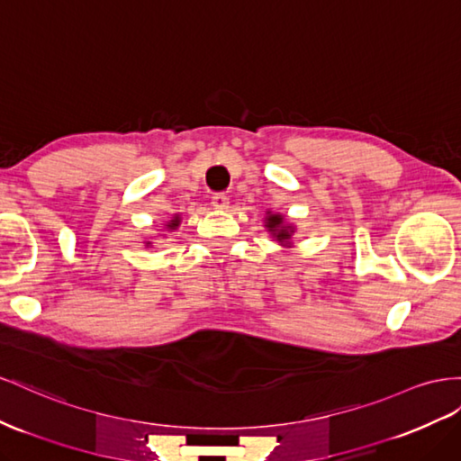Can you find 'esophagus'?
I'll list each match as a JSON object with an SVG mask.
<instances>
[{
    "mask_svg": "<svg viewBox=\"0 0 461 461\" xmlns=\"http://www.w3.org/2000/svg\"><path fill=\"white\" fill-rule=\"evenodd\" d=\"M211 205L219 211H225V209H229V197L225 194H215L213 197H211Z\"/></svg>",
    "mask_w": 461,
    "mask_h": 461,
    "instance_id": "esophagus-1",
    "label": "esophagus"
}]
</instances>
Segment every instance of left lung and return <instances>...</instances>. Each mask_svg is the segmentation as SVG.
<instances>
[{
    "label": "left lung",
    "mask_w": 461,
    "mask_h": 461,
    "mask_svg": "<svg viewBox=\"0 0 461 461\" xmlns=\"http://www.w3.org/2000/svg\"><path fill=\"white\" fill-rule=\"evenodd\" d=\"M264 227L269 232L273 240H277L283 248L293 246V236L296 234V227L287 221V217L281 213H273V211H266Z\"/></svg>",
    "instance_id": "left-lung-1"
}]
</instances>
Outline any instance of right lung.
Wrapping results in <instances>:
<instances>
[{
  "label": "right lung",
  "instance_id": "add662e5",
  "mask_svg": "<svg viewBox=\"0 0 461 461\" xmlns=\"http://www.w3.org/2000/svg\"><path fill=\"white\" fill-rule=\"evenodd\" d=\"M180 222H182V217H180V215H172V217L165 222L163 229L168 230V232H174V230H176V229L180 227ZM143 244H145V248H153V239H145Z\"/></svg>",
  "mask_w": 461,
  "mask_h": 461
}]
</instances>
